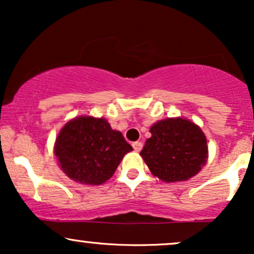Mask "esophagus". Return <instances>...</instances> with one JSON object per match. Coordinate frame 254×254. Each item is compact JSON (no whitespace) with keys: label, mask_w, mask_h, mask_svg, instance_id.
Segmentation results:
<instances>
[{"label":"esophagus","mask_w":254,"mask_h":254,"mask_svg":"<svg viewBox=\"0 0 254 254\" xmlns=\"http://www.w3.org/2000/svg\"><path fill=\"white\" fill-rule=\"evenodd\" d=\"M132 148H133V149H135V151H139V150L142 149V143H141V142H138V141L133 142Z\"/></svg>","instance_id":"esophagus-1"}]
</instances>
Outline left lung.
Listing matches in <instances>:
<instances>
[{"label":"left lung","mask_w":254,"mask_h":254,"mask_svg":"<svg viewBox=\"0 0 254 254\" xmlns=\"http://www.w3.org/2000/svg\"><path fill=\"white\" fill-rule=\"evenodd\" d=\"M141 155L151 173L166 183L184 182L196 176L206 162V138L188 119L168 118L150 127Z\"/></svg>","instance_id":"obj_1"}]
</instances>
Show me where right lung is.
Here are the masks:
<instances>
[{
    "label": "right lung",
    "instance_id": "right-lung-1",
    "mask_svg": "<svg viewBox=\"0 0 254 254\" xmlns=\"http://www.w3.org/2000/svg\"><path fill=\"white\" fill-rule=\"evenodd\" d=\"M132 147L104 118L78 117L60 131L55 155L70 179L88 185L109 180Z\"/></svg>",
    "mask_w": 254,
    "mask_h": 254
}]
</instances>
